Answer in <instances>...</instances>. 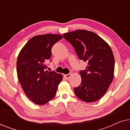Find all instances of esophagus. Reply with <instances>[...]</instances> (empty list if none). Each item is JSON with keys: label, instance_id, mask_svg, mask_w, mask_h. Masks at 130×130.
Masks as SVG:
<instances>
[{"label": "esophagus", "instance_id": "34e87169", "mask_svg": "<svg viewBox=\"0 0 130 130\" xmlns=\"http://www.w3.org/2000/svg\"><path fill=\"white\" fill-rule=\"evenodd\" d=\"M64 77H65L66 79H69V78L70 77L71 74H70V73H69V74H64Z\"/></svg>", "mask_w": 130, "mask_h": 130}]
</instances>
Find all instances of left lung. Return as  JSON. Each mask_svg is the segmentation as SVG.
<instances>
[{"label":"left lung","instance_id":"8db88e82","mask_svg":"<svg viewBox=\"0 0 130 130\" xmlns=\"http://www.w3.org/2000/svg\"><path fill=\"white\" fill-rule=\"evenodd\" d=\"M63 36L74 47L79 59L88 63L86 69L79 72L82 82L74 88L76 95L86 102L99 100L113 78L115 60L111 47L99 35L86 30H76Z\"/></svg>","mask_w":130,"mask_h":130}]
</instances>
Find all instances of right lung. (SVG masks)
<instances>
[{
    "label": "right lung",
    "instance_id": "1",
    "mask_svg": "<svg viewBox=\"0 0 130 130\" xmlns=\"http://www.w3.org/2000/svg\"><path fill=\"white\" fill-rule=\"evenodd\" d=\"M63 38L58 34L37 35L26 42L18 57V78L26 95L37 105L45 104L56 95L63 76L54 71L48 72L47 63L51 48Z\"/></svg>",
    "mask_w": 130,
    "mask_h": 130
}]
</instances>
